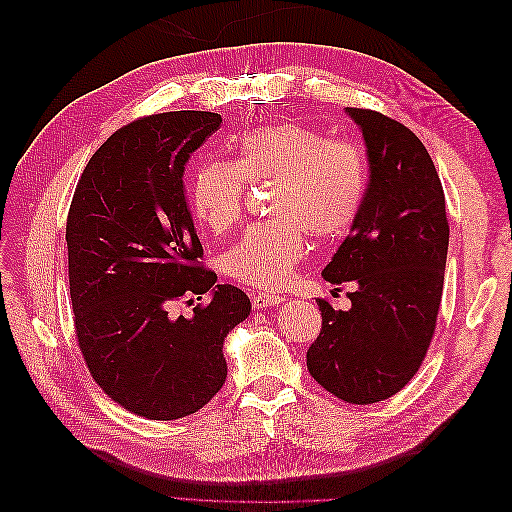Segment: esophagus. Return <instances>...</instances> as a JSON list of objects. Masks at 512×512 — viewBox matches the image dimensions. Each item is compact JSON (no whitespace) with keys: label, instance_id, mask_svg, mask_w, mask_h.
<instances>
[{"label":"esophagus","instance_id":"34e87169","mask_svg":"<svg viewBox=\"0 0 512 512\" xmlns=\"http://www.w3.org/2000/svg\"><path fill=\"white\" fill-rule=\"evenodd\" d=\"M284 301V297L275 292H258L252 297V305L254 309H265V307H273V305H280Z\"/></svg>","mask_w":512,"mask_h":512}]
</instances>
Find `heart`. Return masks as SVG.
<instances>
[{
  "label": "heart",
  "mask_w": 512,
  "mask_h": 512,
  "mask_svg": "<svg viewBox=\"0 0 512 512\" xmlns=\"http://www.w3.org/2000/svg\"><path fill=\"white\" fill-rule=\"evenodd\" d=\"M369 166L359 143L329 138L301 121L243 134L226 162L200 164L190 179L194 218L213 232L237 224L245 185H269L267 222L247 226L222 267L235 282L282 286L305 254V239L329 245L348 235L363 207Z\"/></svg>",
  "instance_id": "obj_1"
}]
</instances>
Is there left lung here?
Wrapping results in <instances>:
<instances>
[{
	"label": "left lung",
	"instance_id": "1",
	"mask_svg": "<svg viewBox=\"0 0 512 512\" xmlns=\"http://www.w3.org/2000/svg\"><path fill=\"white\" fill-rule=\"evenodd\" d=\"M367 145L359 218L322 271L356 282L348 312L318 299L322 327L307 350L312 378L348 404L399 393L425 361L442 301L448 218L438 170L418 136L371 108H346Z\"/></svg>",
	"mask_w": 512,
	"mask_h": 512
}]
</instances>
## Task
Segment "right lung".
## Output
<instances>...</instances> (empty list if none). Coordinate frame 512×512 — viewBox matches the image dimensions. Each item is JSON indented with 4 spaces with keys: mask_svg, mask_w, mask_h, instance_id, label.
I'll use <instances>...</instances> for the list:
<instances>
[{
    "mask_svg": "<svg viewBox=\"0 0 512 512\" xmlns=\"http://www.w3.org/2000/svg\"><path fill=\"white\" fill-rule=\"evenodd\" d=\"M222 117L173 111L119 128L91 156L66 220L74 333L100 389L151 421L198 412L226 382L224 337L247 294L200 265L185 164ZM209 291L212 299L204 302ZM197 304L175 317L177 300Z\"/></svg>",
    "mask_w": 512,
    "mask_h": 512,
    "instance_id": "right-lung-1",
    "label": "right lung"
}]
</instances>
